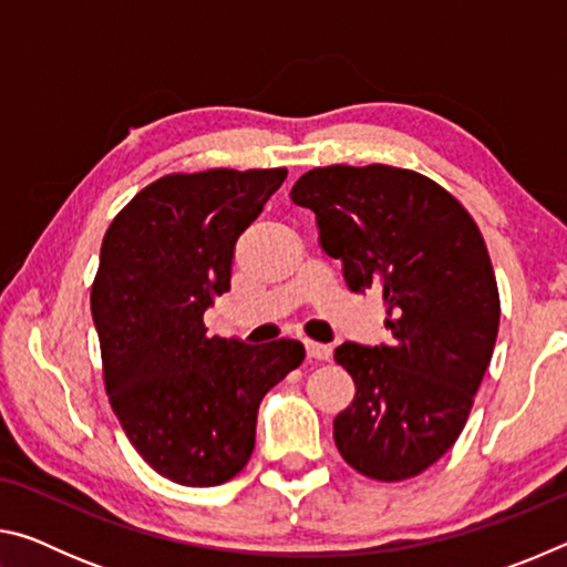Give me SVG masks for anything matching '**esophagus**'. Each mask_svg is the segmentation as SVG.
<instances>
[{"mask_svg":"<svg viewBox=\"0 0 567 567\" xmlns=\"http://www.w3.org/2000/svg\"><path fill=\"white\" fill-rule=\"evenodd\" d=\"M305 350H307V358H312V360H330L332 358V348H330V344H322V342L307 340Z\"/></svg>","mask_w":567,"mask_h":567,"instance_id":"esophagus-1","label":"esophagus"}]
</instances>
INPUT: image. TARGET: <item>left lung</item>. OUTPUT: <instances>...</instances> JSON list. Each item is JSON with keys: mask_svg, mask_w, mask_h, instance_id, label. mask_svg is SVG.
I'll list each match as a JSON object with an SVG mask.
<instances>
[{"mask_svg": "<svg viewBox=\"0 0 567 567\" xmlns=\"http://www.w3.org/2000/svg\"><path fill=\"white\" fill-rule=\"evenodd\" d=\"M290 197L315 213L350 290L382 295L392 332L390 344L334 350L354 380L334 445L364 477H415L455 445L493 358L501 295L485 239L447 189L412 169L315 167Z\"/></svg>", "mask_w": 567, "mask_h": 567, "instance_id": "left-lung-1", "label": "left lung"}]
</instances>
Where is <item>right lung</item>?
Segmentation results:
<instances>
[{
    "instance_id": "right-lung-1",
    "label": "right lung",
    "mask_w": 567,
    "mask_h": 567,
    "mask_svg": "<svg viewBox=\"0 0 567 567\" xmlns=\"http://www.w3.org/2000/svg\"><path fill=\"white\" fill-rule=\"evenodd\" d=\"M285 177V167L165 175L102 239L90 302L104 388L134 450L177 485L233 480L255 450L262 398L305 360L297 340L245 344L205 328L229 290L237 237Z\"/></svg>"
}]
</instances>
